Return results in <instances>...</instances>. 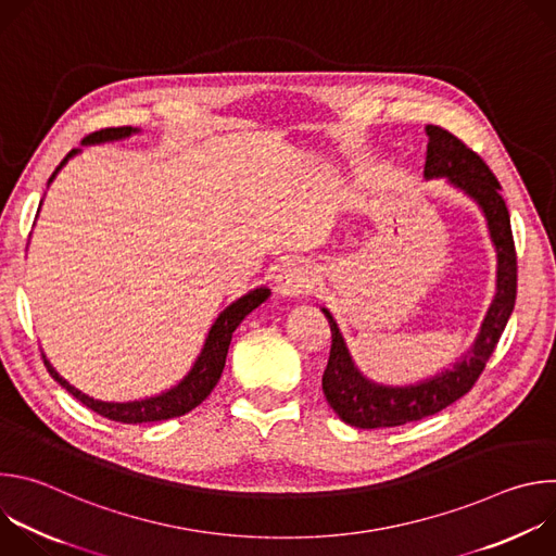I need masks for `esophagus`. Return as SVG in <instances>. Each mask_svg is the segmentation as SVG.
Returning <instances> with one entry per match:
<instances>
[{"mask_svg": "<svg viewBox=\"0 0 556 556\" xmlns=\"http://www.w3.org/2000/svg\"><path fill=\"white\" fill-rule=\"evenodd\" d=\"M275 288L281 296L307 294L314 288V277L307 270V266H303L299 262H288L279 268V273L275 277Z\"/></svg>", "mask_w": 556, "mask_h": 556, "instance_id": "esophagus-1", "label": "esophagus"}]
</instances>
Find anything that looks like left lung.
I'll use <instances>...</instances> for the list:
<instances>
[{
	"label": "left lung",
	"mask_w": 556,
	"mask_h": 556,
	"mask_svg": "<svg viewBox=\"0 0 556 556\" xmlns=\"http://www.w3.org/2000/svg\"><path fill=\"white\" fill-rule=\"evenodd\" d=\"M427 136L425 178H446L478 202L486 215L491 240L497 251V292L472 348L451 369L407 387L378 384L365 378L356 369L330 309L321 307L332 332L330 358L324 371V393L339 418L358 429L401 427L433 416L459 401L482 376L515 309L517 253L510 215L500 193L502 187L497 178L482 157L451 131L427 125Z\"/></svg>",
	"instance_id": "8db88e82"
}]
</instances>
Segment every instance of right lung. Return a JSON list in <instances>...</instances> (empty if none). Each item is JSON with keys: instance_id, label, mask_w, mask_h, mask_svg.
Segmentation results:
<instances>
[{"instance_id": "right-lung-1", "label": "right lung", "mask_w": 556, "mask_h": 556, "mask_svg": "<svg viewBox=\"0 0 556 556\" xmlns=\"http://www.w3.org/2000/svg\"><path fill=\"white\" fill-rule=\"evenodd\" d=\"M138 129H134V127H108V129H101V131H94V134L86 136L84 144H99V142H108V140H121V138H129ZM78 151H81V149H72L63 157L59 167L54 169V174L50 176L48 185L54 180V176L61 172V167L70 161V157ZM268 294H270L268 288H255L249 294H244L242 299L232 301L217 316L215 324L211 326L208 337L204 341V348H202L198 361L193 363L191 371L176 387H172L169 391H163L161 395H151V399H144V401H129V403L97 401V399H92V395L72 387L63 376H59L56 369L50 365V361L46 356H43V363H46L50 376L65 391H70L76 401H81L88 409L97 412L103 418H110V420H116V422H123V425H140V422H157V420L178 418V416H185L191 409H195L206 399V395L213 391V387L217 384V380L222 376L235 328L244 321L247 314H251L257 305H262L268 299Z\"/></svg>"}]
</instances>
